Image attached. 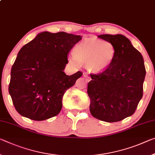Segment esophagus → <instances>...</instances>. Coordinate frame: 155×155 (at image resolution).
Listing matches in <instances>:
<instances>
[{
    "instance_id": "esophagus-1",
    "label": "esophagus",
    "mask_w": 155,
    "mask_h": 155,
    "mask_svg": "<svg viewBox=\"0 0 155 155\" xmlns=\"http://www.w3.org/2000/svg\"><path fill=\"white\" fill-rule=\"evenodd\" d=\"M84 77H85V81H90V79H91V78H90V76L87 75V74H85Z\"/></svg>"
}]
</instances>
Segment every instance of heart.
Masks as SVG:
<instances>
[{"instance_id": "1", "label": "heart", "mask_w": 155, "mask_h": 155, "mask_svg": "<svg viewBox=\"0 0 155 155\" xmlns=\"http://www.w3.org/2000/svg\"><path fill=\"white\" fill-rule=\"evenodd\" d=\"M74 57L69 58L70 63L86 64L90 72L101 73L111 65L115 56V48L106 41L87 40L76 45Z\"/></svg>"}]
</instances>
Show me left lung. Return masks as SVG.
<instances>
[{
	"label": "left lung",
	"instance_id": "8db88e82",
	"mask_svg": "<svg viewBox=\"0 0 155 155\" xmlns=\"http://www.w3.org/2000/svg\"><path fill=\"white\" fill-rule=\"evenodd\" d=\"M98 37L114 45L115 56L105 71L90 74V111L101 121H120L134 114L143 97L146 73L143 58L124 35L102 34Z\"/></svg>",
	"mask_w": 155,
	"mask_h": 155
}]
</instances>
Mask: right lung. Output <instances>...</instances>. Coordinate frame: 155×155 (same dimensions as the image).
<instances>
[{
  "label": "right lung",
  "mask_w": 155,
  "mask_h": 155,
  "mask_svg": "<svg viewBox=\"0 0 155 155\" xmlns=\"http://www.w3.org/2000/svg\"><path fill=\"white\" fill-rule=\"evenodd\" d=\"M82 36L64 31L38 34L18 51L12 65L9 92L19 114L34 121L58 114L65 91L81 77L63 72L68 54Z\"/></svg>",
  "instance_id": "right-lung-1"
}]
</instances>
